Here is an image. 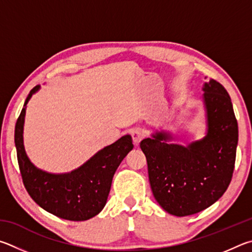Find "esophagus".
Returning a JSON list of instances; mask_svg holds the SVG:
<instances>
[{
    "label": "esophagus",
    "mask_w": 252,
    "mask_h": 252,
    "mask_svg": "<svg viewBox=\"0 0 252 252\" xmlns=\"http://www.w3.org/2000/svg\"><path fill=\"white\" fill-rule=\"evenodd\" d=\"M131 137H133V142L135 145H138L140 140L144 138V133L139 128H135L131 130Z\"/></svg>",
    "instance_id": "esophagus-1"
}]
</instances>
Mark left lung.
I'll return each mask as SVG.
<instances>
[{"mask_svg":"<svg viewBox=\"0 0 252 252\" xmlns=\"http://www.w3.org/2000/svg\"><path fill=\"white\" fill-rule=\"evenodd\" d=\"M206 134L186 146L174 135L155 130L140 142L153 195L167 213L184 217L214 205L231 182L238 123L228 92L215 79L202 86Z\"/></svg>","mask_w":252,"mask_h":252,"instance_id":"1","label":"left lung"}]
</instances>
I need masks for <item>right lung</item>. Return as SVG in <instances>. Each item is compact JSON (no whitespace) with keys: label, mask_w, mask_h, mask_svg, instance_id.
Returning a JSON list of instances; mask_svg holds the SVG:
<instances>
[{"label":"right lung","mask_w":252,"mask_h":252,"mask_svg":"<svg viewBox=\"0 0 252 252\" xmlns=\"http://www.w3.org/2000/svg\"><path fill=\"white\" fill-rule=\"evenodd\" d=\"M37 91L39 86L30 92L15 125L17 161L24 186L41 208L56 217L72 221L91 219L105 207L115 171L134 148L133 139L130 135L123 136L69 173L53 174L37 168L26 154L23 140L26 105Z\"/></svg>","instance_id":"right-lung-1"}]
</instances>
